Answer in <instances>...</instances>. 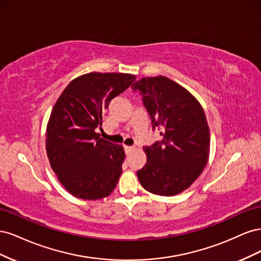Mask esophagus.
<instances>
[{"instance_id":"34e87169","label":"esophagus","mask_w":261,"mask_h":261,"mask_svg":"<svg viewBox=\"0 0 261 261\" xmlns=\"http://www.w3.org/2000/svg\"><path fill=\"white\" fill-rule=\"evenodd\" d=\"M125 152L126 154H129L130 152H133L134 150H135V147H130V146H125Z\"/></svg>"}]
</instances>
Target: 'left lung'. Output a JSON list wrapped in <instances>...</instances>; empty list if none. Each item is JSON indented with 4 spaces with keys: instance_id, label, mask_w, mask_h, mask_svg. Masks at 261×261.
<instances>
[{
    "instance_id": "obj_1",
    "label": "left lung",
    "mask_w": 261,
    "mask_h": 261,
    "mask_svg": "<svg viewBox=\"0 0 261 261\" xmlns=\"http://www.w3.org/2000/svg\"><path fill=\"white\" fill-rule=\"evenodd\" d=\"M132 88L143 96L153 129H162V140L144 148L147 162L137 171L141 186L160 196L184 192L209 159L210 132L202 107L184 87L164 76L144 77Z\"/></svg>"
}]
</instances>
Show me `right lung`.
<instances>
[{
	"mask_svg": "<svg viewBox=\"0 0 261 261\" xmlns=\"http://www.w3.org/2000/svg\"><path fill=\"white\" fill-rule=\"evenodd\" d=\"M135 80L132 74L88 73L70 82L55 102L46 125V154L61 184L77 198L101 199L114 191L124 148L100 138L96 128L111 100Z\"/></svg>",
	"mask_w": 261,
	"mask_h": 261,
	"instance_id": "add662e5",
	"label": "right lung"
}]
</instances>
